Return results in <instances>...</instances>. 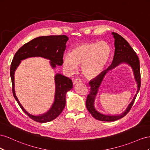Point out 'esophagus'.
<instances>
[{
	"mask_svg": "<svg viewBox=\"0 0 150 150\" xmlns=\"http://www.w3.org/2000/svg\"><path fill=\"white\" fill-rule=\"evenodd\" d=\"M80 82H82V80H81L79 78H77V79H76L74 81V84L75 85V84H76V83H80Z\"/></svg>",
	"mask_w": 150,
	"mask_h": 150,
	"instance_id": "34e87169",
	"label": "esophagus"
}]
</instances>
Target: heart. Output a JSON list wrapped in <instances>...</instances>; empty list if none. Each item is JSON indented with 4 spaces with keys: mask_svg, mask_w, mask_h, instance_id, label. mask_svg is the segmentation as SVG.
<instances>
[{
    "mask_svg": "<svg viewBox=\"0 0 150 150\" xmlns=\"http://www.w3.org/2000/svg\"><path fill=\"white\" fill-rule=\"evenodd\" d=\"M110 56V46L105 42L82 43L65 54L63 67L70 73L82 65L83 74L89 78L96 77L104 71Z\"/></svg>",
    "mask_w": 150,
    "mask_h": 150,
    "instance_id": "b5f03b06",
    "label": "heart"
}]
</instances>
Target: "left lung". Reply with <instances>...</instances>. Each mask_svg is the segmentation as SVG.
I'll use <instances>...</instances> for the list:
<instances>
[{
	"label": "left lung",
	"instance_id": "left-lung-1",
	"mask_svg": "<svg viewBox=\"0 0 150 150\" xmlns=\"http://www.w3.org/2000/svg\"><path fill=\"white\" fill-rule=\"evenodd\" d=\"M112 35L115 39V52L112 63L111 64V65L108 69L104 72L101 73L99 76L89 82V85L91 87V91H90V93L87 96L86 100V107L88 112L91 114L94 118L101 121H114L125 116L130 111L141 87L140 65L139 58L137 56L136 53L131 48V46L128 43V42L121 35H119V34L116 33H112ZM121 62H127L132 67L135 74L136 81L138 83V92L134 99L128 107L125 112L121 115L106 116L102 115L98 113L93 107V102L95 100V97L97 93L98 89L106 76L113 68Z\"/></svg>",
	"mask_w": 150,
	"mask_h": 150
}]
</instances>
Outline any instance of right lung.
<instances>
[{"instance_id":"1","label":"right lung","mask_w":150,"mask_h":150,"mask_svg":"<svg viewBox=\"0 0 150 150\" xmlns=\"http://www.w3.org/2000/svg\"><path fill=\"white\" fill-rule=\"evenodd\" d=\"M68 38L65 35L47 36L36 38L24 44L16 53L12 59L10 74L12 80V93L16 101L24 113L33 120L38 122H47L53 120L60 114L65 106L66 93L73 88V83L70 79L61 74L55 76L56 91L54 104L50 110L46 114L35 116L29 114L21 105L14 91V71L18 67L21 60L29 57H41L51 61L53 68L56 65H62L63 63V54L66 49V42Z\"/></svg>"}]
</instances>
